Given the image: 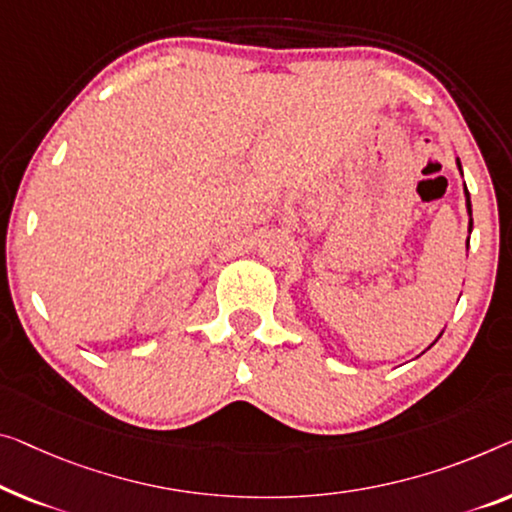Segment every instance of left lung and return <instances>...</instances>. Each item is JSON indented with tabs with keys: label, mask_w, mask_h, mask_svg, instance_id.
Listing matches in <instances>:
<instances>
[{
	"label": "left lung",
	"mask_w": 512,
	"mask_h": 512,
	"mask_svg": "<svg viewBox=\"0 0 512 512\" xmlns=\"http://www.w3.org/2000/svg\"><path fill=\"white\" fill-rule=\"evenodd\" d=\"M457 167H460V170H462L460 160H457ZM464 195H467V211H469V216H471V200H469V190H467V186H464ZM471 227H474V218H469V232H471ZM467 246H469V239H467Z\"/></svg>",
	"instance_id": "1"
}]
</instances>
